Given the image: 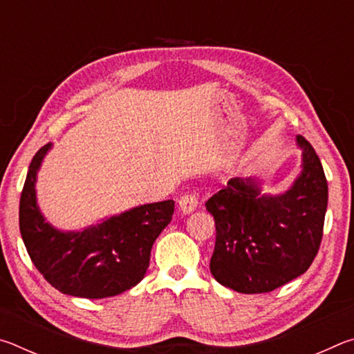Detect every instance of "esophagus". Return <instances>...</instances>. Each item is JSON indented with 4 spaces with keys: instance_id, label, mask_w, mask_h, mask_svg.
Wrapping results in <instances>:
<instances>
[{
    "instance_id": "esophagus-1",
    "label": "esophagus",
    "mask_w": 354,
    "mask_h": 354,
    "mask_svg": "<svg viewBox=\"0 0 354 354\" xmlns=\"http://www.w3.org/2000/svg\"><path fill=\"white\" fill-rule=\"evenodd\" d=\"M196 206H198V195L194 194V192L185 194L181 196V198H179V209H181L184 214L194 212Z\"/></svg>"
}]
</instances>
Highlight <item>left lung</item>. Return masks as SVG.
Segmentation results:
<instances>
[{
	"instance_id": "8db88e82",
	"label": "left lung",
	"mask_w": 354,
	"mask_h": 354,
	"mask_svg": "<svg viewBox=\"0 0 354 354\" xmlns=\"http://www.w3.org/2000/svg\"><path fill=\"white\" fill-rule=\"evenodd\" d=\"M301 173L281 195L261 194L256 178H232L206 201L215 220L211 273L241 293H266L298 278L319 253L328 183L319 156L303 136Z\"/></svg>"
}]
</instances>
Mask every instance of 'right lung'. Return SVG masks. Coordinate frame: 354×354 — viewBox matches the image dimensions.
Instances as JSON below:
<instances>
[{
    "instance_id": "right-lung-1",
    "label": "right lung",
    "mask_w": 354,
    "mask_h": 354,
    "mask_svg": "<svg viewBox=\"0 0 354 354\" xmlns=\"http://www.w3.org/2000/svg\"><path fill=\"white\" fill-rule=\"evenodd\" d=\"M50 148L48 143L35 153L20 198V232L35 268L71 297L107 298L139 284L175 201L137 206L82 231L57 230L45 221L35 198L37 171Z\"/></svg>"
}]
</instances>
